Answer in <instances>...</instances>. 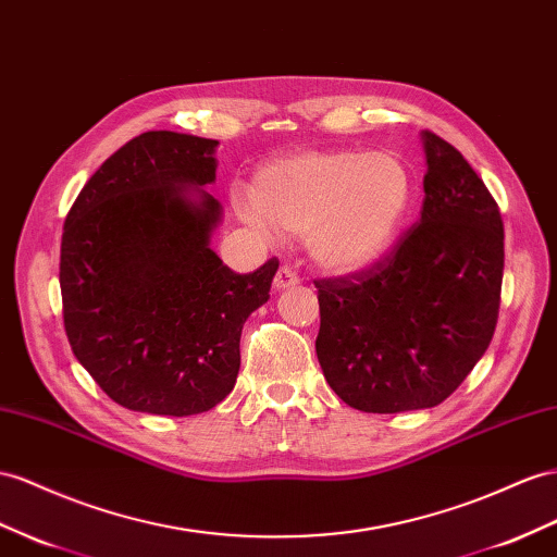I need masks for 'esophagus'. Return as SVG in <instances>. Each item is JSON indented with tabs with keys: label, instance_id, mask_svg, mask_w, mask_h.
Segmentation results:
<instances>
[{
	"label": "esophagus",
	"instance_id": "34e87169",
	"mask_svg": "<svg viewBox=\"0 0 557 557\" xmlns=\"http://www.w3.org/2000/svg\"><path fill=\"white\" fill-rule=\"evenodd\" d=\"M298 284V275L294 273L292 268H280L277 273H275V280H273V287L277 289V292H282V289H289V287H296Z\"/></svg>",
	"mask_w": 557,
	"mask_h": 557
}]
</instances>
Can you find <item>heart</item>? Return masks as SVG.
Returning <instances> with one entry per match:
<instances>
[{"label":"heart","mask_w":557,"mask_h":557,"mask_svg":"<svg viewBox=\"0 0 557 557\" xmlns=\"http://www.w3.org/2000/svg\"><path fill=\"white\" fill-rule=\"evenodd\" d=\"M414 199L409 166L393 152L308 150L259 169L239 213L280 235L304 237L310 261L352 275L386 256Z\"/></svg>","instance_id":"heart-1"}]
</instances>
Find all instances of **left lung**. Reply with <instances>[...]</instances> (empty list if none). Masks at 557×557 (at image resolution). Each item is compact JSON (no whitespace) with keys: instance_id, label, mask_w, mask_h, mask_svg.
I'll return each instance as SVG.
<instances>
[{"instance_id":"obj_1","label":"left lung","mask_w":557,"mask_h":557,"mask_svg":"<svg viewBox=\"0 0 557 557\" xmlns=\"http://www.w3.org/2000/svg\"><path fill=\"white\" fill-rule=\"evenodd\" d=\"M419 225L348 277L318 280L315 352L332 391L372 414L428 409L487 350L504 277V221L463 154L421 132Z\"/></svg>"}]
</instances>
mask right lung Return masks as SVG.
I'll use <instances>...</instances> for the list:
<instances>
[{"instance_id": "1", "label": "right lung", "mask_w": 557, "mask_h": 557, "mask_svg": "<svg viewBox=\"0 0 557 557\" xmlns=\"http://www.w3.org/2000/svg\"><path fill=\"white\" fill-rule=\"evenodd\" d=\"M219 140L132 138L87 181L61 242L63 322L75 358L117 405L162 417L235 388L242 326L270 298L277 259L249 275L209 247L223 207Z\"/></svg>"}]
</instances>
